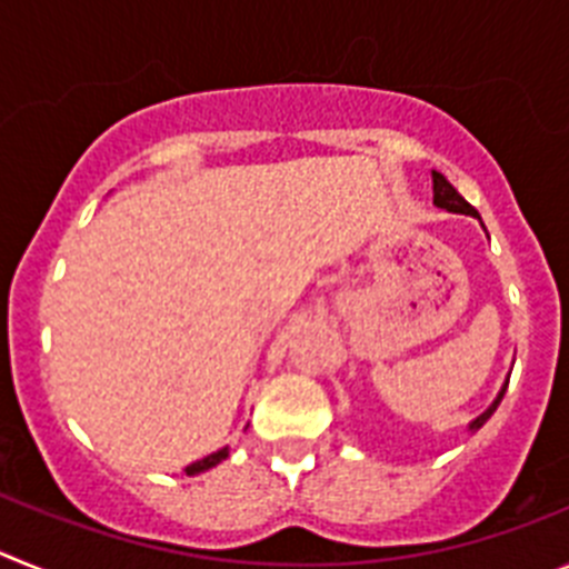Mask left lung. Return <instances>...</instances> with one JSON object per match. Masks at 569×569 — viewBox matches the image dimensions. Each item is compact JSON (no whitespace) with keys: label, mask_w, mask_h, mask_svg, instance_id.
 Here are the masks:
<instances>
[{"label":"left lung","mask_w":569,"mask_h":569,"mask_svg":"<svg viewBox=\"0 0 569 569\" xmlns=\"http://www.w3.org/2000/svg\"><path fill=\"white\" fill-rule=\"evenodd\" d=\"M433 202L439 204V208H445V210H453V213H465V216H476V219H481V216H479V210L472 208V204L467 202L465 196H461L459 190L453 188V184L447 182L445 176H441V173H436V170H433ZM505 390H507V387H501L499 399L492 401V405L487 407L485 413H481L479 419L472 421V425H470V430H479V427L485 425L487 419H490V416H492V410H496V407L501 405V399H505Z\"/></svg>","instance_id":"8db88e82"}]
</instances>
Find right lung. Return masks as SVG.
I'll use <instances>...</instances> for the list:
<instances>
[{
  "label": "right lung",
  "mask_w": 569,
  "mask_h": 569,
  "mask_svg": "<svg viewBox=\"0 0 569 569\" xmlns=\"http://www.w3.org/2000/svg\"><path fill=\"white\" fill-rule=\"evenodd\" d=\"M224 459H228V447H222V450H216V453L204 456V459L193 461V465H190V467H184V472H188V476H196V472L210 470V467H216V465H219V461H224Z\"/></svg>",
  "instance_id": "obj_1"
}]
</instances>
